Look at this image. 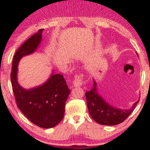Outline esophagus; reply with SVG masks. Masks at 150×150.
<instances>
[{
    "label": "esophagus",
    "mask_w": 150,
    "mask_h": 150,
    "mask_svg": "<svg viewBox=\"0 0 150 150\" xmlns=\"http://www.w3.org/2000/svg\"><path fill=\"white\" fill-rule=\"evenodd\" d=\"M82 75H79V76L75 77V80L73 81V85L75 87H80L81 85L83 84V80H82Z\"/></svg>",
    "instance_id": "obj_1"
}]
</instances>
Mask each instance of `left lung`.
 I'll return each instance as SVG.
<instances>
[{"mask_svg":"<svg viewBox=\"0 0 150 150\" xmlns=\"http://www.w3.org/2000/svg\"><path fill=\"white\" fill-rule=\"evenodd\" d=\"M93 88L85 92L89 115L94 121L101 125H116L122 123L131 114L139 102V99L128 109L117 108L106 101L98 92L97 84L94 78Z\"/></svg>","mask_w":150,"mask_h":150,"instance_id":"obj_1","label":"left lung"}]
</instances>
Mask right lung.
Masks as SVG:
<instances>
[{
    "instance_id": "right-lung-1",
    "label": "right lung",
    "mask_w": 150,
    "mask_h": 150,
    "mask_svg": "<svg viewBox=\"0 0 150 150\" xmlns=\"http://www.w3.org/2000/svg\"><path fill=\"white\" fill-rule=\"evenodd\" d=\"M43 30L32 35L16 51L10 80L19 109L34 124L40 128H51L63 119L65 102L70 92L64 77L52 70L46 82L30 89L22 87L18 81L19 62L24 56L37 51L42 40Z\"/></svg>"
}]
</instances>
